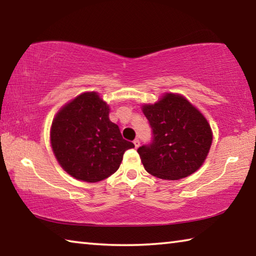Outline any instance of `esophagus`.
Wrapping results in <instances>:
<instances>
[{
	"label": "esophagus",
	"instance_id": "obj_1",
	"mask_svg": "<svg viewBox=\"0 0 256 256\" xmlns=\"http://www.w3.org/2000/svg\"><path fill=\"white\" fill-rule=\"evenodd\" d=\"M133 144H134V146H136V148H138V146H140V140H138V138H136V140L133 141Z\"/></svg>",
	"mask_w": 256,
	"mask_h": 256
}]
</instances>
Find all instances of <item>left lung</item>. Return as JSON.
<instances>
[{"label": "left lung", "instance_id": "8db88e82", "mask_svg": "<svg viewBox=\"0 0 256 256\" xmlns=\"http://www.w3.org/2000/svg\"><path fill=\"white\" fill-rule=\"evenodd\" d=\"M152 140L138 149L146 170L162 180H176L196 172L209 152L212 132L208 120L184 97L166 94L144 105Z\"/></svg>", "mask_w": 256, "mask_h": 256}]
</instances>
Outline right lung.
<instances>
[{
  "instance_id": "add662e5",
  "label": "right lung",
  "mask_w": 256,
  "mask_h": 256,
  "mask_svg": "<svg viewBox=\"0 0 256 256\" xmlns=\"http://www.w3.org/2000/svg\"><path fill=\"white\" fill-rule=\"evenodd\" d=\"M110 108L97 92H84L60 110L52 124L54 154L68 174L96 183L118 170L126 150L118 125L108 118Z\"/></svg>"
}]
</instances>
